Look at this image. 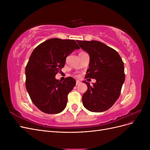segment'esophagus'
I'll list each match as a JSON object with an SVG mask.
<instances>
[{"label": "esophagus", "mask_w": 150, "mask_h": 150, "mask_svg": "<svg viewBox=\"0 0 150 150\" xmlns=\"http://www.w3.org/2000/svg\"><path fill=\"white\" fill-rule=\"evenodd\" d=\"M81 83V81H78H78H76V86H78V85H79Z\"/></svg>", "instance_id": "1"}]
</instances>
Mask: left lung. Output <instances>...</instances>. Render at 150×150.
<instances>
[{
	"label": "left lung",
	"instance_id": "1",
	"mask_svg": "<svg viewBox=\"0 0 150 150\" xmlns=\"http://www.w3.org/2000/svg\"><path fill=\"white\" fill-rule=\"evenodd\" d=\"M80 47L88 52L90 61L85 78L96 82L83 96V106L91 112L108 110L118 99L125 79L124 63L115 49L97 40H77Z\"/></svg>",
	"mask_w": 150,
	"mask_h": 150
}]
</instances>
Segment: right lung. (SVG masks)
<instances>
[{"mask_svg": "<svg viewBox=\"0 0 150 150\" xmlns=\"http://www.w3.org/2000/svg\"><path fill=\"white\" fill-rule=\"evenodd\" d=\"M78 49L74 40L52 38L32 52L25 67V87L32 101L41 111L57 114L65 109L67 94L76 80L68 77L61 82L55 76L64 66L66 57Z\"/></svg>", "mask_w": 150, "mask_h": 150, "instance_id": "obj_1", "label": "right lung"}]
</instances>
